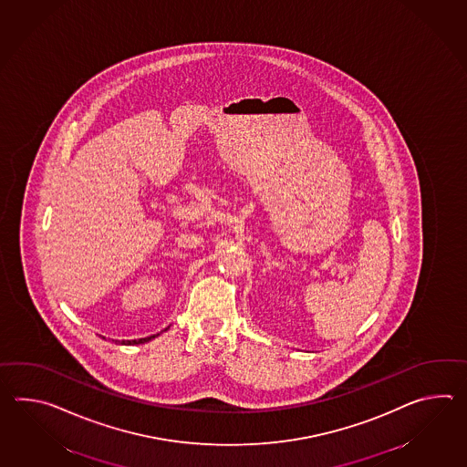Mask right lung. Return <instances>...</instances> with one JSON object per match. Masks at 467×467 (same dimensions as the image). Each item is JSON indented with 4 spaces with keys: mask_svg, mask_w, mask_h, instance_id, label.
Masks as SVG:
<instances>
[{
    "mask_svg": "<svg viewBox=\"0 0 467 467\" xmlns=\"http://www.w3.org/2000/svg\"><path fill=\"white\" fill-rule=\"evenodd\" d=\"M169 328V327H167ZM166 328V330H167ZM154 337H157V335H150V337H145V338H139V340H132V342H122L124 345H130V343H145L149 342L150 338H154Z\"/></svg>",
    "mask_w": 467,
    "mask_h": 467,
    "instance_id": "right-lung-1",
    "label": "right lung"
}]
</instances>
